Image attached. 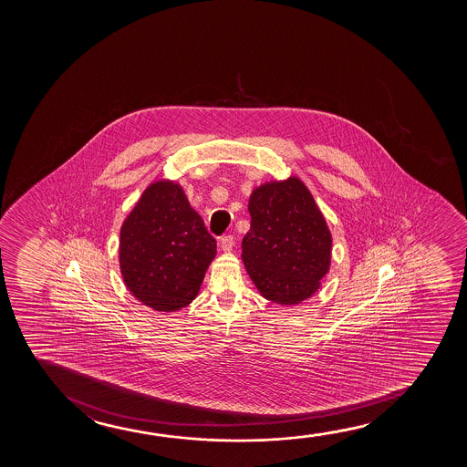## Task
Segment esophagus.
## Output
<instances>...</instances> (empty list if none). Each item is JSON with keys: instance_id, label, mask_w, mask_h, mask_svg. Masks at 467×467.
Here are the masks:
<instances>
[{"instance_id": "obj_1", "label": "esophagus", "mask_w": 467, "mask_h": 467, "mask_svg": "<svg viewBox=\"0 0 467 467\" xmlns=\"http://www.w3.org/2000/svg\"><path fill=\"white\" fill-rule=\"evenodd\" d=\"M233 245H234V237H222V241H220V247H222V250H223V252H231V250H233Z\"/></svg>"}]
</instances>
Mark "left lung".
<instances>
[{"label":"left lung","mask_w":467,"mask_h":467,"mask_svg":"<svg viewBox=\"0 0 467 467\" xmlns=\"http://www.w3.org/2000/svg\"><path fill=\"white\" fill-rule=\"evenodd\" d=\"M249 212L243 262L256 290L282 306L311 298L330 269L332 233L303 180L256 186Z\"/></svg>","instance_id":"left-lung-1"}]
</instances>
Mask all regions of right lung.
I'll use <instances>...</instances> for the list:
<instances>
[{
    "mask_svg": "<svg viewBox=\"0 0 467 467\" xmlns=\"http://www.w3.org/2000/svg\"><path fill=\"white\" fill-rule=\"evenodd\" d=\"M215 255V239L173 180L150 183L122 222V281L132 296L154 311L175 313L188 306Z\"/></svg>",
    "mask_w": 467,
    "mask_h": 467,
    "instance_id": "right-lung-1",
    "label": "right lung"
}]
</instances>
